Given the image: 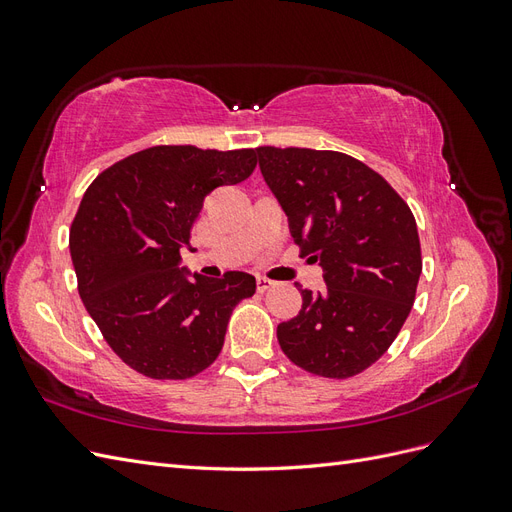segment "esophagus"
Returning <instances> with one entry per match:
<instances>
[{"instance_id":"esophagus-1","label":"esophagus","mask_w":512,"mask_h":512,"mask_svg":"<svg viewBox=\"0 0 512 512\" xmlns=\"http://www.w3.org/2000/svg\"><path fill=\"white\" fill-rule=\"evenodd\" d=\"M271 286H273V282L267 280V277H256V288H258V292H267Z\"/></svg>"}]
</instances>
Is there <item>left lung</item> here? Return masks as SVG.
<instances>
[{
    "label": "left lung",
    "instance_id": "left-lung-1",
    "mask_svg": "<svg viewBox=\"0 0 512 512\" xmlns=\"http://www.w3.org/2000/svg\"><path fill=\"white\" fill-rule=\"evenodd\" d=\"M256 153L301 256L320 262L327 284L301 290V312L277 324V342L309 374H361L389 350L414 305L423 271L414 215L384 177L346 153Z\"/></svg>",
    "mask_w": 512,
    "mask_h": 512
}]
</instances>
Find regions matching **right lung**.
Segmentation results:
<instances>
[{
    "instance_id": "obj_1",
    "label": "right lung",
    "mask_w": 512,
    "mask_h": 512,
    "mask_svg": "<svg viewBox=\"0 0 512 512\" xmlns=\"http://www.w3.org/2000/svg\"><path fill=\"white\" fill-rule=\"evenodd\" d=\"M254 168L256 149L160 145L106 168L87 188L70 228L79 294L106 344L138 374H200L218 359L232 309L256 292L250 273L190 278L179 267L207 194Z\"/></svg>"
}]
</instances>
